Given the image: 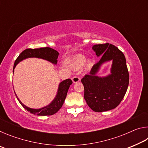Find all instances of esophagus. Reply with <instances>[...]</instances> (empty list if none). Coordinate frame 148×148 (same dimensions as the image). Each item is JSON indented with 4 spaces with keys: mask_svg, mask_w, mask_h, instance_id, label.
<instances>
[{
    "mask_svg": "<svg viewBox=\"0 0 148 148\" xmlns=\"http://www.w3.org/2000/svg\"><path fill=\"white\" fill-rule=\"evenodd\" d=\"M72 82H73V83H77V82H78L79 81L80 78L78 76H74L72 78Z\"/></svg>",
    "mask_w": 148,
    "mask_h": 148,
    "instance_id": "esophagus-1",
    "label": "esophagus"
}]
</instances>
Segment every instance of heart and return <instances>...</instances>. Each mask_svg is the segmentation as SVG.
<instances>
[{
    "instance_id": "b5f03b06",
    "label": "heart",
    "mask_w": 148,
    "mask_h": 148,
    "mask_svg": "<svg viewBox=\"0 0 148 148\" xmlns=\"http://www.w3.org/2000/svg\"><path fill=\"white\" fill-rule=\"evenodd\" d=\"M86 62V58L82 56H79L75 57L73 61V66L74 69H79L84 66V64ZM91 64V61H88L87 63V66H90Z\"/></svg>"
}]
</instances>
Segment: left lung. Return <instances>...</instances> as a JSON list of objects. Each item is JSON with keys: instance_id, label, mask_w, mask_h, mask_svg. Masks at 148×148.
I'll return each mask as SVG.
<instances>
[{"instance_id": "obj_1", "label": "left lung", "mask_w": 148, "mask_h": 148, "mask_svg": "<svg viewBox=\"0 0 148 148\" xmlns=\"http://www.w3.org/2000/svg\"><path fill=\"white\" fill-rule=\"evenodd\" d=\"M92 49L101 59L81 80L84 86V99L94 112L108 111L118 106L128 88L126 59L122 51L108 43L94 45ZM110 60L112 61L111 74L104 77L97 76L101 65Z\"/></svg>"}]
</instances>
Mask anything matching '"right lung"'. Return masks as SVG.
<instances>
[{
	"label": "right lung",
	"instance_id": "right-lung-1",
	"mask_svg": "<svg viewBox=\"0 0 148 148\" xmlns=\"http://www.w3.org/2000/svg\"><path fill=\"white\" fill-rule=\"evenodd\" d=\"M59 53L56 50L51 48L49 47H40V48L36 49H27L21 52L19 54L18 57L16 59V61L14 62L13 73L14 72V69L16 66L17 64H18L20 61H23V59L27 58H31V57H36V58L43 59L47 60L49 62H52L55 64H57V58L59 56ZM72 84V81L71 79H66L64 81L61 82L59 85L58 91L56 96V98L53 99L51 103L47 106L42 108L40 109H32L31 108H29L24 105L22 102L19 101L18 97L16 96L20 104L23 106L25 109L27 111L31 112V114L37 115V116H51L56 113H57L59 110L61 109L62 104L64 103V101L66 99L67 92L70 87V86ZM15 92V91H14Z\"/></svg>",
	"mask_w": 148,
	"mask_h": 148
}]
</instances>
